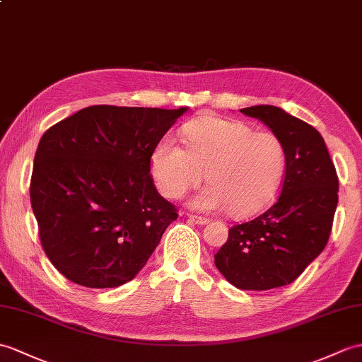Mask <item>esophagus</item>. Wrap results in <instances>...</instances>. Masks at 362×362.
<instances>
[{
	"mask_svg": "<svg viewBox=\"0 0 362 362\" xmlns=\"http://www.w3.org/2000/svg\"><path fill=\"white\" fill-rule=\"evenodd\" d=\"M188 219L192 221L197 225H206L209 223V219H206V217H200V216H194V214H188Z\"/></svg>",
	"mask_w": 362,
	"mask_h": 362,
	"instance_id": "1",
	"label": "esophagus"
}]
</instances>
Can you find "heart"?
<instances>
[{
  "label": "heart",
  "instance_id": "1",
  "mask_svg": "<svg viewBox=\"0 0 362 362\" xmlns=\"http://www.w3.org/2000/svg\"><path fill=\"white\" fill-rule=\"evenodd\" d=\"M183 149L165 137L151 156V173L168 199H180L204 180L209 183L189 202L199 211L228 208L250 216L270 202L284 170L282 141L270 131H253L242 122L202 117L183 128Z\"/></svg>",
  "mask_w": 362,
  "mask_h": 362
}]
</instances>
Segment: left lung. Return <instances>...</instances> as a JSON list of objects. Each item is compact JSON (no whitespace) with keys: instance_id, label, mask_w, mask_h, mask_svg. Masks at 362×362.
Returning <instances> with one entry per match:
<instances>
[{"instance_id":"1","label":"left lung","mask_w":362,"mask_h":362,"mask_svg":"<svg viewBox=\"0 0 362 362\" xmlns=\"http://www.w3.org/2000/svg\"><path fill=\"white\" fill-rule=\"evenodd\" d=\"M282 141L285 177L276 204L234 225L214 255L225 279L240 290L284 287L322 253L338 206V175L325 141L312 124L272 105L240 109Z\"/></svg>"}]
</instances>
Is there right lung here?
I'll return each instance as SVG.
<instances>
[{"instance_id": "1", "label": "right lung", "mask_w": 362, "mask_h": 362, "mask_svg": "<svg viewBox=\"0 0 362 362\" xmlns=\"http://www.w3.org/2000/svg\"><path fill=\"white\" fill-rule=\"evenodd\" d=\"M188 107L89 106L41 137L30 204L50 262L89 288H115L146 265L177 219L158 194L151 156Z\"/></svg>"}]
</instances>
